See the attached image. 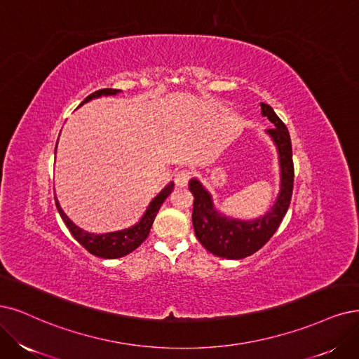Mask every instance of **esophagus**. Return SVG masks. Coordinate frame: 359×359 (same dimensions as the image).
I'll use <instances>...</instances> for the list:
<instances>
[{
	"label": "esophagus",
	"mask_w": 359,
	"mask_h": 359,
	"mask_svg": "<svg viewBox=\"0 0 359 359\" xmlns=\"http://www.w3.org/2000/svg\"><path fill=\"white\" fill-rule=\"evenodd\" d=\"M191 179V172L188 170H180L175 175V183L179 188H184Z\"/></svg>",
	"instance_id": "obj_1"
}]
</instances>
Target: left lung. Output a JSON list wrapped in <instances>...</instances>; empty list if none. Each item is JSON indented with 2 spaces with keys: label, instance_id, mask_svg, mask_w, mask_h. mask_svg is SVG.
I'll return each mask as SVG.
<instances>
[{
  "label": "left lung",
  "instance_id": "obj_1",
  "mask_svg": "<svg viewBox=\"0 0 359 359\" xmlns=\"http://www.w3.org/2000/svg\"><path fill=\"white\" fill-rule=\"evenodd\" d=\"M262 115L268 116L273 124L266 133L273 140L281 170V188L271 211L255 220H240L224 216L215 208L210 192L200 180H189V191L194 195L192 224L195 235L210 253L217 257L240 260L248 257L266 244L280 224L290 207L293 195L294 165L290 133L273 109L260 103Z\"/></svg>",
  "mask_w": 359,
  "mask_h": 359
}]
</instances>
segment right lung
I'll return each instance as SVG.
<instances>
[{"label": "right lung", "instance_id": "obj_1", "mask_svg": "<svg viewBox=\"0 0 359 359\" xmlns=\"http://www.w3.org/2000/svg\"><path fill=\"white\" fill-rule=\"evenodd\" d=\"M118 93H119V90H115V88H102V90L91 93L90 96H87L81 102V104L87 103L91 99H97L100 96H114V95H118ZM56 148H57V144H56ZM55 154H56V151H55ZM172 188H175V183L171 182L154 198L149 207L146 208L142 219L136 224H133L131 228L116 231V232L99 233V235L86 232L81 228H78L76 224L72 223V220H69V217L63 213V210L57 201L56 195H55V201H56L59 215L63 219L66 226H68V229L71 231L72 236L88 251V253L95 255L97 257H102V259H118V257L127 256L128 253H131V251H135L146 240V238H148L158 210L161 208L163 203L167 200V196L171 194Z\"/></svg>", "mask_w": 359, "mask_h": 359}]
</instances>
